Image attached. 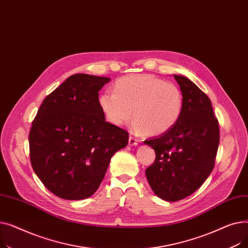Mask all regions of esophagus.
<instances>
[{"instance_id":"1","label":"esophagus","mask_w":248,"mask_h":248,"mask_svg":"<svg viewBox=\"0 0 248 248\" xmlns=\"http://www.w3.org/2000/svg\"><path fill=\"white\" fill-rule=\"evenodd\" d=\"M139 140L136 139L135 137L133 136H129V139H128V145L129 146H137L139 144Z\"/></svg>"}]
</instances>
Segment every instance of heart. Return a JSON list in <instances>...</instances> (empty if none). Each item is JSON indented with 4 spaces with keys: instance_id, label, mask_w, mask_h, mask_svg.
<instances>
[{
    "instance_id": "heart-1",
    "label": "heart",
    "mask_w": 248,
    "mask_h": 248,
    "mask_svg": "<svg viewBox=\"0 0 248 248\" xmlns=\"http://www.w3.org/2000/svg\"><path fill=\"white\" fill-rule=\"evenodd\" d=\"M98 103L111 124L124 125L134 115L135 131L159 136L179 122L183 111V94L173 82L152 74H134L117 79L113 93H103Z\"/></svg>"
}]
</instances>
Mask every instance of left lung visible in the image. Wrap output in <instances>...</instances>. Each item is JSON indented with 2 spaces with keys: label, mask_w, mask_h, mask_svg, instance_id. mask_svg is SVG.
I'll return each mask as SVG.
<instances>
[{
  "label": "left lung",
  "mask_w": 248,
  "mask_h": 248,
  "mask_svg": "<svg viewBox=\"0 0 248 248\" xmlns=\"http://www.w3.org/2000/svg\"><path fill=\"white\" fill-rule=\"evenodd\" d=\"M183 94V111L170 131L146 140L155 159L146 170L157 196L168 202L184 199L211 174L219 146V125L211 100L183 75H173Z\"/></svg>",
  "instance_id": "left-lung-1"
}]
</instances>
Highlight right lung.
I'll return each instance as SVG.
<instances>
[{"label": "right lung", "instance_id": "right-lung-1", "mask_svg": "<svg viewBox=\"0 0 248 248\" xmlns=\"http://www.w3.org/2000/svg\"><path fill=\"white\" fill-rule=\"evenodd\" d=\"M109 81L83 73L69 76L43 100L32 123L33 170L62 199L93 195L112 155L127 145V132L106 122L98 103V91Z\"/></svg>", "mask_w": 248, "mask_h": 248}]
</instances>
